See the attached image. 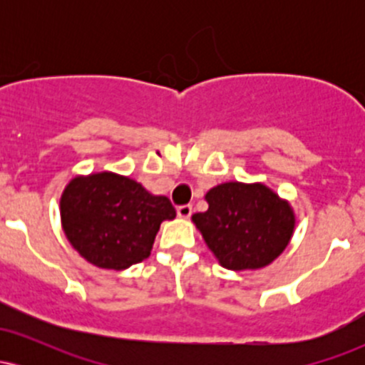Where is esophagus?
<instances>
[{
	"label": "esophagus",
	"mask_w": 365,
	"mask_h": 365,
	"mask_svg": "<svg viewBox=\"0 0 365 365\" xmlns=\"http://www.w3.org/2000/svg\"><path fill=\"white\" fill-rule=\"evenodd\" d=\"M177 215L180 217H183V220H188V217L192 216V206H190V204H185V206H180L177 209Z\"/></svg>",
	"instance_id": "1"
}]
</instances>
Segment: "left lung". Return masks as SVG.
<instances>
[{"instance_id":"8db88e82","label":"left lung","mask_w":365,"mask_h":365,"mask_svg":"<svg viewBox=\"0 0 365 365\" xmlns=\"http://www.w3.org/2000/svg\"><path fill=\"white\" fill-rule=\"evenodd\" d=\"M206 212L192 216L211 252L226 269L267 266L287 249L295 215L262 183L228 182L206 194Z\"/></svg>"}]
</instances>
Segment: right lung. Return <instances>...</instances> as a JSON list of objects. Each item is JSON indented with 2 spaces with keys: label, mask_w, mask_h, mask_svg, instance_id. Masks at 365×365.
Here are the masks:
<instances>
[{
  "label": "right lung",
  "mask_w": 365,
  "mask_h": 365,
  "mask_svg": "<svg viewBox=\"0 0 365 365\" xmlns=\"http://www.w3.org/2000/svg\"><path fill=\"white\" fill-rule=\"evenodd\" d=\"M61 225L86 261L121 271L150 255L165 220L177 211L165 195H153L135 180L103 171L77 177L60 200Z\"/></svg>",
  "instance_id": "right-lung-1"
}]
</instances>
